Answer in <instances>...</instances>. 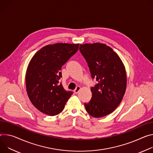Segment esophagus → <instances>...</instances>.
<instances>
[{"instance_id": "1", "label": "esophagus", "mask_w": 153, "mask_h": 153, "mask_svg": "<svg viewBox=\"0 0 153 153\" xmlns=\"http://www.w3.org/2000/svg\"><path fill=\"white\" fill-rule=\"evenodd\" d=\"M80 90V87H79V86H77L76 88V89L74 90V93L75 94H77V93H78V92L79 91V90Z\"/></svg>"}]
</instances>
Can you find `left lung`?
Segmentation results:
<instances>
[{"instance_id": "8db88e82", "label": "left lung", "mask_w": 153, "mask_h": 153, "mask_svg": "<svg viewBox=\"0 0 153 153\" xmlns=\"http://www.w3.org/2000/svg\"><path fill=\"white\" fill-rule=\"evenodd\" d=\"M79 50L85 59L93 79L92 97L84 103L87 112L100 118L114 112L119 105L126 88V74L118 55L110 47L101 43L80 45Z\"/></svg>"}]
</instances>
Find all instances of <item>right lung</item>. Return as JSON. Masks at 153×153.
<instances>
[{
    "label": "right lung",
    "instance_id": "add662e5",
    "mask_svg": "<svg viewBox=\"0 0 153 153\" xmlns=\"http://www.w3.org/2000/svg\"><path fill=\"white\" fill-rule=\"evenodd\" d=\"M79 44L57 43L38 51L30 60L25 76L26 89L32 104L50 116L60 114L72 95L59 80L61 69L79 48Z\"/></svg>",
    "mask_w": 153,
    "mask_h": 153
}]
</instances>
